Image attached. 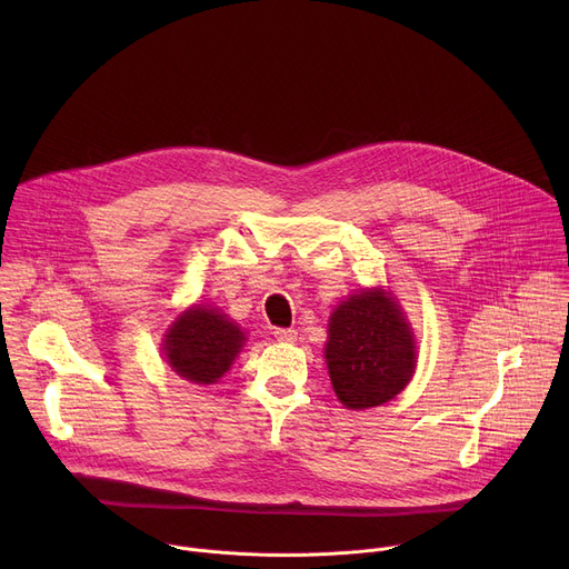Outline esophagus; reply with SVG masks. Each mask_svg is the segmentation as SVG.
Listing matches in <instances>:
<instances>
[{
  "label": "esophagus",
  "mask_w": 569,
  "mask_h": 569,
  "mask_svg": "<svg viewBox=\"0 0 569 569\" xmlns=\"http://www.w3.org/2000/svg\"><path fill=\"white\" fill-rule=\"evenodd\" d=\"M274 338L279 342H295L297 340V331L295 329H274Z\"/></svg>",
  "instance_id": "1"
}]
</instances>
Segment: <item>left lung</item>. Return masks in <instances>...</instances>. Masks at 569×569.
<instances>
[{"instance_id": "8db88e82", "label": "left lung", "mask_w": 569, "mask_h": 569, "mask_svg": "<svg viewBox=\"0 0 569 569\" xmlns=\"http://www.w3.org/2000/svg\"><path fill=\"white\" fill-rule=\"evenodd\" d=\"M323 353L333 389L349 410L391 400L410 382L417 365L408 321L380 288L353 295L333 310Z\"/></svg>"}]
</instances>
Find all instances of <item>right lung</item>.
<instances>
[{"label": "right lung", "instance_id": "obj_1", "mask_svg": "<svg viewBox=\"0 0 569 569\" xmlns=\"http://www.w3.org/2000/svg\"><path fill=\"white\" fill-rule=\"evenodd\" d=\"M246 336L216 308L196 306L171 327L164 353L169 365L198 385L216 382L238 356Z\"/></svg>", "mask_w": 569, "mask_h": 569}]
</instances>
